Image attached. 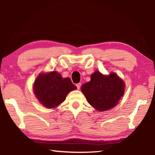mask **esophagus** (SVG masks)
<instances>
[{
	"instance_id": "obj_1",
	"label": "esophagus",
	"mask_w": 155,
	"mask_h": 155,
	"mask_svg": "<svg viewBox=\"0 0 155 155\" xmlns=\"http://www.w3.org/2000/svg\"><path fill=\"white\" fill-rule=\"evenodd\" d=\"M76 86H77V87L78 90H79V89L81 88V83H77V85H76Z\"/></svg>"
}]
</instances>
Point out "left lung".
<instances>
[{"label":"left lung","mask_w":155,"mask_h":155,"mask_svg":"<svg viewBox=\"0 0 155 155\" xmlns=\"http://www.w3.org/2000/svg\"><path fill=\"white\" fill-rule=\"evenodd\" d=\"M124 83L115 73L104 76L98 71L91 74V81L83 84L81 91L96 110L104 111L116 105L123 96Z\"/></svg>","instance_id":"1"}]
</instances>
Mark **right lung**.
<instances>
[{
    "instance_id": "right-lung-1",
    "label": "right lung",
    "mask_w": 155,
    "mask_h": 155,
    "mask_svg": "<svg viewBox=\"0 0 155 155\" xmlns=\"http://www.w3.org/2000/svg\"><path fill=\"white\" fill-rule=\"evenodd\" d=\"M77 87L69 78H62L55 71L38 76L33 90L37 98L47 108H54L65 101L67 94Z\"/></svg>"
}]
</instances>
